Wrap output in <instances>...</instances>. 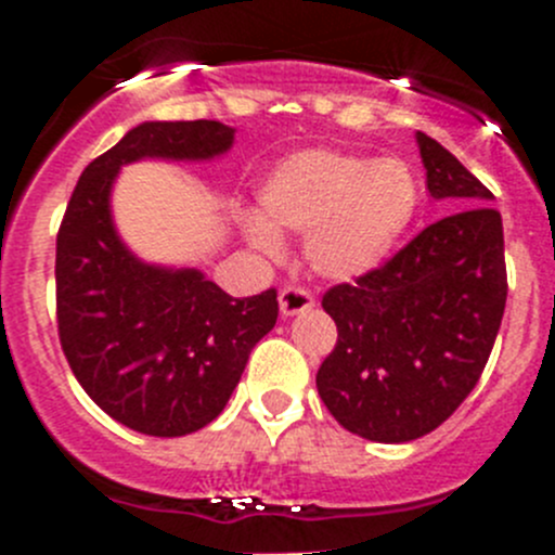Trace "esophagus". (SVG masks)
<instances>
[{
	"instance_id": "esophagus-1",
	"label": "esophagus",
	"mask_w": 555,
	"mask_h": 555,
	"mask_svg": "<svg viewBox=\"0 0 555 555\" xmlns=\"http://www.w3.org/2000/svg\"><path fill=\"white\" fill-rule=\"evenodd\" d=\"M311 309L313 298L304 287H284L279 293V311H282V317H298V313H306Z\"/></svg>"
}]
</instances>
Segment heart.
I'll list each match as a JSON object with an SVG mask.
<instances>
[{
	"label": "heart",
	"instance_id": "heart-1",
	"mask_svg": "<svg viewBox=\"0 0 555 555\" xmlns=\"http://www.w3.org/2000/svg\"><path fill=\"white\" fill-rule=\"evenodd\" d=\"M422 204L418 177L400 158L338 150H300L257 184V211L246 238L262 251L282 249L279 233H306V260L330 282H357L384 268Z\"/></svg>",
	"mask_w": 555,
	"mask_h": 555
}]
</instances>
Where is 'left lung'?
I'll return each instance as SVG.
<instances>
[{
  "label": "left lung",
  "instance_id": "left-lung-1",
  "mask_svg": "<svg viewBox=\"0 0 555 555\" xmlns=\"http://www.w3.org/2000/svg\"><path fill=\"white\" fill-rule=\"evenodd\" d=\"M435 201L453 215L424 228L384 268L322 298L338 344L317 373L335 422L376 443L433 433L475 389L507 300L505 236L494 195L416 131Z\"/></svg>",
  "mask_w": 555,
  "mask_h": 555
}]
</instances>
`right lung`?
<instances>
[{"label":"right lung","mask_w":555,"mask_h":555,"mask_svg":"<svg viewBox=\"0 0 555 555\" xmlns=\"http://www.w3.org/2000/svg\"><path fill=\"white\" fill-rule=\"evenodd\" d=\"M217 120H147L82 171L55 242L61 349L93 402L142 435L179 438L222 413L251 349L276 324V289L231 298L204 271L133 255L112 188L139 160L204 164L233 147Z\"/></svg>","instance_id":"right-lung-1"}]
</instances>
